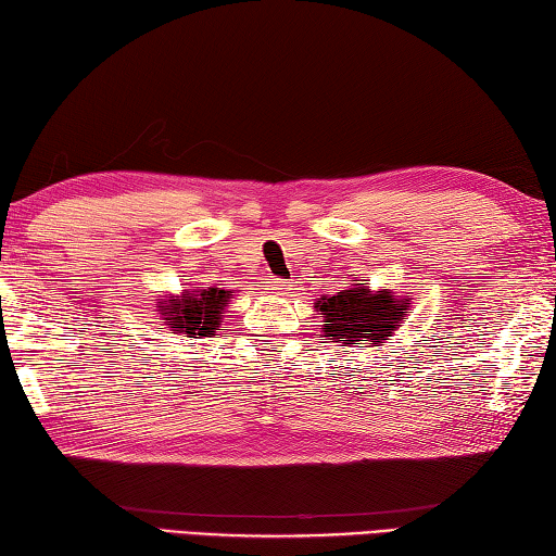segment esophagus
<instances>
[{"mask_svg": "<svg viewBox=\"0 0 556 556\" xmlns=\"http://www.w3.org/2000/svg\"><path fill=\"white\" fill-rule=\"evenodd\" d=\"M268 290H273V293H276V295H286L288 290H290V286H288V280H283V278H270V288Z\"/></svg>", "mask_w": 556, "mask_h": 556, "instance_id": "esophagus-1", "label": "esophagus"}]
</instances>
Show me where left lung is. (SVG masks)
Listing matches in <instances>:
<instances>
[{"instance_id": "8db88e82", "label": "left lung", "mask_w": 556, "mask_h": 556, "mask_svg": "<svg viewBox=\"0 0 556 556\" xmlns=\"http://www.w3.org/2000/svg\"><path fill=\"white\" fill-rule=\"evenodd\" d=\"M410 300H395L386 290L371 293L366 283L342 290L332 298H319L315 307L325 317L323 332L342 344H381L403 323V309Z\"/></svg>"}]
</instances>
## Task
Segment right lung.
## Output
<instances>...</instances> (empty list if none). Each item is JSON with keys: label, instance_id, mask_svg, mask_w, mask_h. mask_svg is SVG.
I'll return each instance as SVG.
<instances>
[{"label": "right lung", "instance_id": "1", "mask_svg": "<svg viewBox=\"0 0 556 556\" xmlns=\"http://www.w3.org/2000/svg\"><path fill=\"white\" fill-rule=\"evenodd\" d=\"M229 305V290L222 288H202V290H185V295L170 303H163L161 315L163 319H170L168 327H173V334H192L207 337L212 334L217 325L222 323L224 307Z\"/></svg>", "mask_w": 556, "mask_h": 556}]
</instances>
